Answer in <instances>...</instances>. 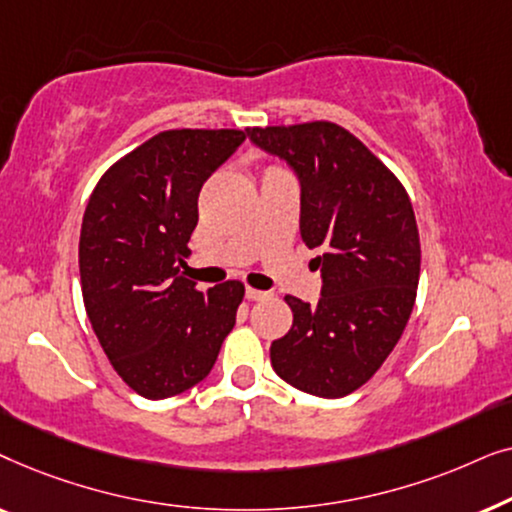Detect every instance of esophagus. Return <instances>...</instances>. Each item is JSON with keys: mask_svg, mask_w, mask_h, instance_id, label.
Here are the masks:
<instances>
[{"mask_svg": "<svg viewBox=\"0 0 512 512\" xmlns=\"http://www.w3.org/2000/svg\"><path fill=\"white\" fill-rule=\"evenodd\" d=\"M247 298L249 300H265V298H270V293L268 291H258V289H251V286H247Z\"/></svg>", "mask_w": 512, "mask_h": 512, "instance_id": "1", "label": "esophagus"}]
</instances>
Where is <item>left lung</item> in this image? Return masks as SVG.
I'll return each mask as SVG.
<instances>
[{
	"mask_svg": "<svg viewBox=\"0 0 512 512\" xmlns=\"http://www.w3.org/2000/svg\"><path fill=\"white\" fill-rule=\"evenodd\" d=\"M300 179V235L321 268L317 305L286 296L291 331L272 342L275 373L305 394L342 398L401 340L417 298L419 233L396 174L331 121L247 128Z\"/></svg>",
	"mask_w": 512,
	"mask_h": 512,
	"instance_id": "obj_1",
	"label": "left lung"
}]
</instances>
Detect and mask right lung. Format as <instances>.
Masks as SVG:
<instances>
[{
	"label": "right lung",
	"mask_w": 512,
	"mask_h": 512,
	"mask_svg": "<svg viewBox=\"0 0 512 512\" xmlns=\"http://www.w3.org/2000/svg\"><path fill=\"white\" fill-rule=\"evenodd\" d=\"M244 130H165L116 160L81 223L83 305L104 354L139 396L170 398L212 370L244 284L195 289L181 275L198 195Z\"/></svg>",
	"instance_id": "right-lung-1"
}]
</instances>
